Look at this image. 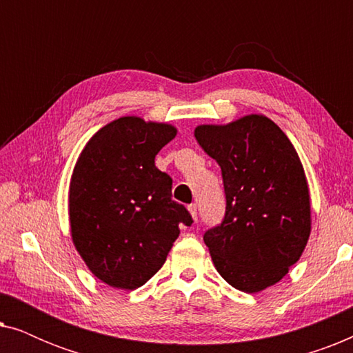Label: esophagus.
<instances>
[{"label": "esophagus", "mask_w": 353, "mask_h": 353, "mask_svg": "<svg viewBox=\"0 0 353 353\" xmlns=\"http://www.w3.org/2000/svg\"><path fill=\"white\" fill-rule=\"evenodd\" d=\"M188 212H190V215H191L192 220L197 219V207H196V204L188 205Z\"/></svg>", "instance_id": "34e87169"}]
</instances>
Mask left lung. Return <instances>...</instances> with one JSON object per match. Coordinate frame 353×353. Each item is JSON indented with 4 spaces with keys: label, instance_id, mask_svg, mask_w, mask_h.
<instances>
[{
    "label": "left lung",
    "instance_id": "8db88e82",
    "mask_svg": "<svg viewBox=\"0 0 353 353\" xmlns=\"http://www.w3.org/2000/svg\"><path fill=\"white\" fill-rule=\"evenodd\" d=\"M201 148L221 168L226 212L204 234L226 283L255 294L286 276L310 238L305 170L286 133L263 114L194 128Z\"/></svg>",
    "mask_w": 353,
    "mask_h": 353
}]
</instances>
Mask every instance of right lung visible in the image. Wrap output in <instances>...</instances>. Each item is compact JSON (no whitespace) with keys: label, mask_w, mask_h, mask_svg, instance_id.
I'll return each mask as SVG.
<instances>
[{"label":"right lung","mask_w":353,"mask_h":353,"mask_svg":"<svg viewBox=\"0 0 353 353\" xmlns=\"http://www.w3.org/2000/svg\"><path fill=\"white\" fill-rule=\"evenodd\" d=\"M175 125L138 115L115 119L81 149L69 185L70 236L96 278L133 291L165 263L191 215L172 201V178L156 156Z\"/></svg>","instance_id":"1"}]
</instances>
